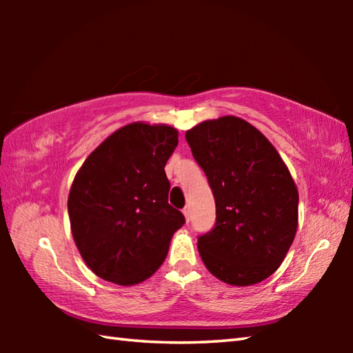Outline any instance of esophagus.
<instances>
[{"label": "esophagus", "instance_id": "1", "mask_svg": "<svg viewBox=\"0 0 353 353\" xmlns=\"http://www.w3.org/2000/svg\"><path fill=\"white\" fill-rule=\"evenodd\" d=\"M182 213L185 214V219H187V223H190V213H191V212H190V207H188V205H185V207H183V210H182Z\"/></svg>", "mask_w": 353, "mask_h": 353}]
</instances>
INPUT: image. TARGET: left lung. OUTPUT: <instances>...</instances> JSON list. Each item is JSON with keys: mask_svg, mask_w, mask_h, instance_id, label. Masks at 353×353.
Returning <instances> with one entry per match:
<instances>
[{"mask_svg": "<svg viewBox=\"0 0 353 353\" xmlns=\"http://www.w3.org/2000/svg\"><path fill=\"white\" fill-rule=\"evenodd\" d=\"M185 139L216 205L214 227L198 236L207 270L236 286L268 279L297 230L299 193L282 157L259 129L236 117L201 123Z\"/></svg>", "mask_w": 353, "mask_h": 353, "instance_id": "8db88e82", "label": "left lung"}]
</instances>
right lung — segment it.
I'll list each match as a JSON object with an SVG mask.
<instances>
[{"label": "right lung", "instance_id": "obj_1", "mask_svg": "<svg viewBox=\"0 0 353 353\" xmlns=\"http://www.w3.org/2000/svg\"><path fill=\"white\" fill-rule=\"evenodd\" d=\"M165 124H128L105 139L77 171L68 196L71 234L87 266L118 285L140 283L166 259L185 224L168 204L165 165L177 146Z\"/></svg>", "mask_w": 353, "mask_h": 353}]
</instances>
